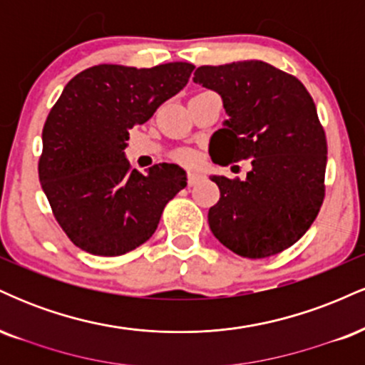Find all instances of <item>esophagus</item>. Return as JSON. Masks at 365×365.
I'll use <instances>...</instances> for the list:
<instances>
[{"label": "esophagus", "instance_id": "obj_1", "mask_svg": "<svg viewBox=\"0 0 365 365\" xmlns=\"http://www.w3.org/2000/svg\"><path fill=\"white\" fill-rule=\"evenodd\" d=\"M200 178H202V173L199 171H188V185H195Z\"/></svg>", "mask_w": 365, "mask_h": 365}]
</instances>
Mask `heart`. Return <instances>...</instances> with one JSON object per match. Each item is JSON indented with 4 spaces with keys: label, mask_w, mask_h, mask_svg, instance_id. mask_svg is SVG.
Listing matches in <instances>:
<instances>
[{
    "label": "heart",
    "mask_w": 365,
    "mask_h": 365,
    "mask_svg": "<svg viewBox=\"0 0 365 365\" xmlns=\"http://www.w3.org/2000/svg\"><path fill=\"white\" fill-rule=\"evenodd\" d=\"M180 159H182L183 163H190V161H194V154H190V153H182V154H180Z\"/></svg>",
    "instance_id": "heart-1"
}]
</instances>
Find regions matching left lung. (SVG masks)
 I'll return each instance as SVG.
<instances>
[{
	"instance_id": "obj_1",
	"label": "left lung",
	"mask_w": 365,
	"mask_h": 365,
	"mask_svg": "<svg viewBox=\"0 0 365 365\" xmlns=\"http://www.w3.org/2000/svg\"><path fill=\"white\" fill-rule=\"evenodd\" d=\"M194 82L217 92L228 120L209 142L217 165L250 159L245 180L212 175L220 200L212 235L249 259L274 255L311 228L324 199L326 135L304 83L269 63L199 66Z\"/></svg>"
}]
</instances>
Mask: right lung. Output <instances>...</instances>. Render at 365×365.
<instances>
[{"label":"right lung","mask_w":365,"mask_h":365,"mask_svg":"<svg viewBox=\"0 0 365 365\" xmlns=\"http://www.w3.org/2000/svg\"><path fill=\"white\" fill-rule=\"evenodd\" d=\"M194 65H96L65 86L43 128L39 180L53 215L75 245L127 254L156 232L163 209L187 187L178 165L130 170V128L145 123L187 86Z\"/></svg>","instance_id":"1"}]
</instances>
